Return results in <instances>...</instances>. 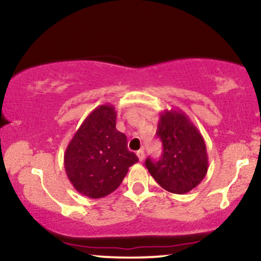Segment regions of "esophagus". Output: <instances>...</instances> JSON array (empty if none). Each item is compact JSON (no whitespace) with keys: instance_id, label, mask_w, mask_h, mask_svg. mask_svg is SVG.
Instances as JSON below:
<instances>
[{"instance_id":"1","label":"esophagus","mask_w":261,"mask_h":261,"mask_svg":"<svg viewBox=\"0 0 261 261\" xmlns=\"http://www.w3.org/2000/svg\"><path fill=\"white\" fill-rule=\"evenodd\" d=\"M137 155H138L139 160H140V162H142V160L145 159V152H144V149H139V151L137 152Z\"/></svg>"}]
</instances>
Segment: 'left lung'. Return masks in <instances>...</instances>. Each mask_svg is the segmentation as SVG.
<instances>
[{"label": "left lung", "instance_id": "left-lung-1", "mask_svg": "<svg viewBox=\"0 0 261 261\" xmlns=\"http://www.w3.org/2000/svg\"><path fill=\"white\" fill-rule=\"evenodd\" d=\"M156 135L163 144L159 160L146 159V167L156 183L172 194H185L201 183L208 171L204 139L180 110L160 115Z\"/></svg>", "mask_w": 261, "mask_h": 261}]
</instances>
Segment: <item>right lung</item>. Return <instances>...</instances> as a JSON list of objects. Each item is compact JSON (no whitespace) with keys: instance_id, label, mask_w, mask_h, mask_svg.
Segmentation results:
<instances>
[{"instance_id":"right-lung-1","label":"right lung","mask_w":261,"mask_h":261,"mask_svg":"<svg viewBox=\"0 0 261 261\" xmlns=\"http://www.w3.org/2000/svg\"><path fill=\"white\" fill-rule=\"evenodd\" d=\"M138 160L134 152L128 151L126 135L116 129L115 108L103 105L89 114L71 139L64 166L80 194L102 198L120 187Z\"/></svg>"}]
</instances>
